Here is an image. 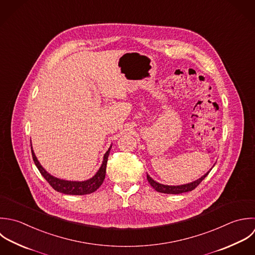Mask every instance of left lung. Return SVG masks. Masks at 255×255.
<instances>
[{"label": "left lung", "instance_id": "1", "mask_svg": "<svg viewBox=\"0 0 255 255\" xmlns=\"http://www.w3.org/2000/svg\"><path fill=\"white\" fill-rule=\"evenodd\" d=\"M211 172V170L205 174L203 177H201L200 179H198L197 181H194L190 184H185V185H181V186H167V185H162L157 183L156 181H154L148 174H147V180L150 183V185L159 193H164V194H172V195H178V194H182V193H187V192H191L194 189H196L201 182L209 175V173Z\"/></svg>", "mask_w": 255, "mask_h": 255}]
</instances>
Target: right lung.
Instances as JSON below:
<instances>
[{
    "label": "right lung",
    "instance_id": "right-lung-1",
    "mask_svg": "<svg viewBox=\"0 0 255 255\" xmlns=\"http://www.w3.org/2000/svg\"><path fill=\"white\" fill-rule=\"evenodd\" d=\"M31 146V144H30ZM111 147H109V149L107 150V152L104 154L103 157V162L101 167L99 168V170L97 171V173L90 178L89 180L83 181V182H75V181H65V180H61L58 178H55L53 176H51L50 174H48L43 168L42 166L39 164V162L37 161L32 147H31V156L33 159V162L36 166V168L38 169L39 173L42 175V177L47 181V183L56 191L65 195H75V196H81V195H88L91 194L93 192H95L103 183L104 179H105V174H106V165H107V160H108V156L111 150Z\"/></svg>",
    "mask_w": 255,
    "mask_h": 255
}]
</instances>
